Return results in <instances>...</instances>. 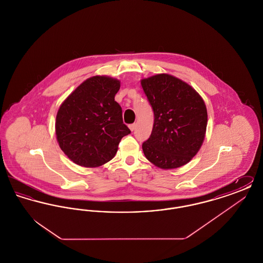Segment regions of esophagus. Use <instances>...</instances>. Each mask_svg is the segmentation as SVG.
<instances>
[{"instance_id": "esophagus-1", "label": "esophagus", "mask_w": 263, "mask_h": 263, "mask_svg": "<svg viewBox=\"0 0 263 263\" xmlns=\"http://www.w3.org/2000/svg\"><path fill=\"white\" fill-rule=\"evenodd\" d=\"M135 128H136V124H135V123L130 124V125H129V129H130L131 131H134V130H135Z\"/></svg>"}]
</instances>
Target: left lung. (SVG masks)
<instances>
[{
  "label": "left lung",
  "instance_id": "8db88e82",
  "mask_svg": "<svg viewBox=\"0 0 263 263\" xmlns=\"http://www.w3.org/2000/svg\"><path fill=\"white\" fill-rule=\"evenodd\" d=\"M154 110L150 138L142 148L147 160L162 170L180 167L200 150L206 134L207 108L200 95L170 74L141 80Z\"/></svg>",
  "mask_w": 263,
  "mask_h": 263
}]
</instances>
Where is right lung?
Listing matches in <instances>:
<instances>
[{
	"mask_svg": "<svg viewBox=\"0 0 263 263\" xmlns=\"http://www.w3.org/2000/svg\"><path fill=\"white\" fill-rule=\"evenodd\" d=\"M120 81L93 76L84 81L60 105L55 132L64 154L76 164L98 167L112 160L121 139L131 131L114 100Z\"/></svg>",
	"mask_w": 263,
	"mask_h": 263,
	"instance_id": "add662e5",
	"label": "right lung"
}]
</instances>
